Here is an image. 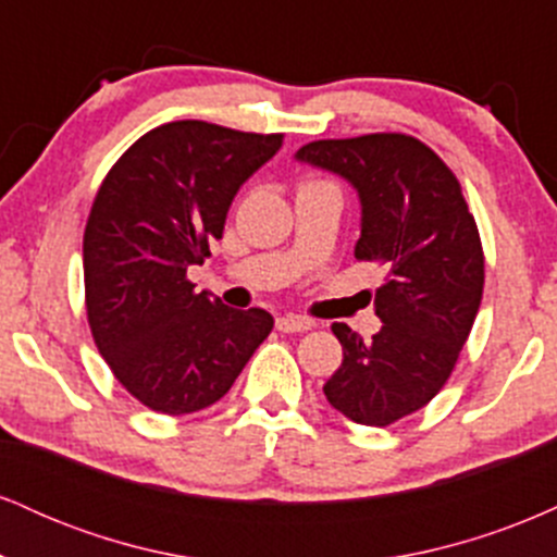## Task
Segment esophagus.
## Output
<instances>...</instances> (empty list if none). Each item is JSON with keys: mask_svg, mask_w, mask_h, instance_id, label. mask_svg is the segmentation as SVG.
I'll return each mask as SVG.
<instances>
[{"mask_svg": "<svg viewBox=\"0 0 557 557\" xmlns=\"http://www.w3.org/2000/svg\"><path fill=\"white\" fill-rule=\"evenodd\" d=\"M277 330L280 332H306V330H311V322L304 317L285 314V317H277Z\"/></svg>", "mask_w": 557, "mask_h": 557, "instance_id": "34e87169", "label": "esophagus"}]
</instances>
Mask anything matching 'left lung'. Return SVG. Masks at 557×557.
<instances>
[{
	"mask_svg": "<svg viewBox=\"0 0 557 557\" xmlns=\"http://www.w3.org/2000/svg\"><path fill=\"white\" fill-rule=\"evenodd\" d=\"M296 159L341 175L361 201L356 259L385 270L374 290L382 330L363 343L335 322L343 363L330 406L387 426L430 403L456 367L484 287V253L461 183L430 146L403 133L311 140Z\"/></svg>",
	"mask_w": 557,
	"mask_h": 557,
	"instance_id": "1",
	"label": "left lung"
}]
</instances>
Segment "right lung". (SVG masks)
Returning a JSON list of instances; mask_svg holds the SVG:
<instances>
[{
  "mask_svg": "<svg viewBox=\"0 0 557 557\" xmlns=\"http://www.w3.org/2000/svg\"><path fill=\"white\" fill-rule=\"evenodd\" d=\"M283 133L177 120L140 136L107 172L83 235L96 348L133 398L183 417L233 387L274 327L264 309H230L194 290L188 270L222 238L240 185Z\"/></svg>",
  "mask_w": 557,
  "mask_h": 557,
  "instance_id": "obj_1",
  "label": "right lung"
}]
</instances>
